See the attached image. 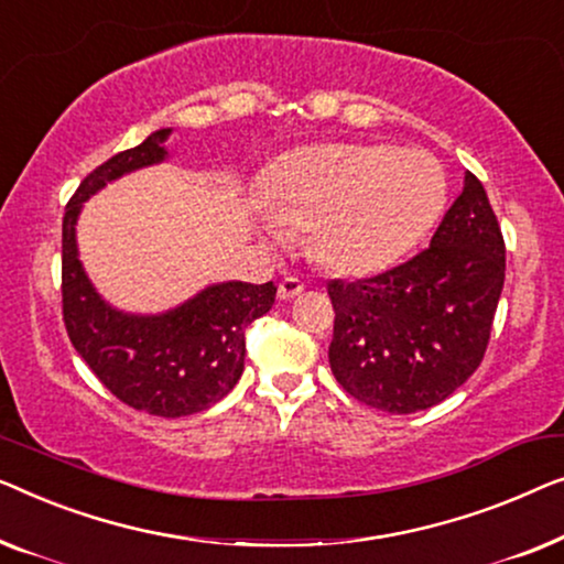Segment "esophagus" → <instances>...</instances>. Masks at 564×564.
I'll use <instances>...</instances> for the list:
<instances>
[{"instance_id": "34e87169", "label": "esophagus", "mask_w": 564, "mask_h": 564, "mask_svg": "<svg viewBox=\"0 0 564 564\" xmlns=\"http://www.w3.org/2000/svg\"><path fill=\"white\" fill-rule=\"evenodd\" d=\"M301 291H304V281L296 279V275H285V279L279 283V299L283 301L299 296Z\"/></svg>"}]
</instances>
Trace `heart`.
Returning a JSON list of instances; mask_svg holds the SVG:
<instances>
[{
  "instance_id": "obj_1",
  "label": "heart",
  "mask_w": 564,
  "mask_h": 564,
  "mask_svg": "<svg viewBox=\"0 0 564 564\" xmlns=\"http://www.w3.org/2000/svg\"><path fill=\"white\" fill-rule=\"evenodd\" d=\"M447 173L424 150L329 142L285 158L268 184L263 229H312L308 248L329 271L368 275L406 256L442 217Z\"/></svg>"
}]
</instances>
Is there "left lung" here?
I'll list each match as a JSON object with an SVG mask.
<instances>
[{
	"instance_id": "obj_1",
	"label": "left lung",
	"mask_w": 564,
	"mask_h": 564,
	"mask_svg": "<svg viewBox=\"0 0 564 564\" xmlns=\"http://www.w3.org/2000/svg\"><path fill=\"white\" fill-rule=\"evenodd\" d=\"M503 279L501 227L486 188L465 173L430 248L370 279L327 283L337 383L388 414L437 406L478 370Z\"/></svg>"
}]
</instances>
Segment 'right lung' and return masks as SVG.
Instances as JSON below:
<instances>
[{
  "label": "right lung",
  "mask_w": 564,
  "mask_h": 564,
  "mask_svg": "<svg viewBox=\"0 0 564 564\" xmlns=\"http://www.w3.org/2000/svg\"><path fill=\"white\" fill-rule=\"evenodd\" d=\"M171 130H158L122 150L82 181L63 214L61 293L70 345L101 383L127 406L178 419L214 406L232 391L245 368V329L271 312L275 285L214 283L165 314H124L86 279L76 248L82 204L109 181L169 155Z\"/></svg>",
  "instance_id": "right-lung-1"
}]
</instances>
